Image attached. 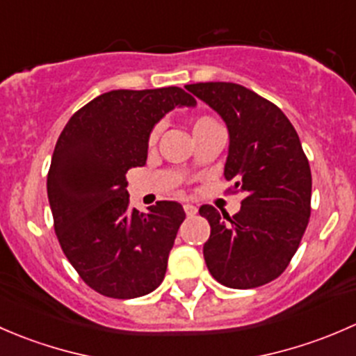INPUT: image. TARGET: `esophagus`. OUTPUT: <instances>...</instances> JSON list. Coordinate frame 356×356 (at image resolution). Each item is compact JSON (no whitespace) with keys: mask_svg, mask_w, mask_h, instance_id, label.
Masks as SVG:
<instances>
[{"mask_svg":"<svg viewBox=\"0 0 356 356\" xmlns=\"http://www.w3.org/2000/svg\"><path fill=\"white\" fill-rule=\"evenodd\" d=\"M184 211H186V215H188V217H193V215L198 211V208H196L195 204H191V203H186L184 204Z\"/></svg>","mask_w":356,"mask_h":356,"instance_id":"34e87169","label":"esophagus"}]
</instances>
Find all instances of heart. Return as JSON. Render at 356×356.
Here are the masks:
<instances>
[{
	"label": "heart",
	"mask_w": 356,
	"mask_h": 356,
	"mask_svg": "<svg viewBox=\"0 0 356 356\" xmlns=\"http://www.w3.org/2000/svg\"><path fill=\"white\" fill-rule=\"evenodd\" d=\"M210 124H217V122H215L211 117H208V115H200V117H196L195 120H193V131H196V129H201V127H204V125H210ZM156 136H158V127L153 129L152 134H149V138H148L149 145H153V143L156 141Z\"/></svg>",
	"instance_id": "heart-1"
}]
</instances>
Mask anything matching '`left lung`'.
<instances>
[{
    "label": "left lung",
    "instance_id": "left-lung-1",
    "mask_svg": "<svg viewBox=\"0 0 356 356\" xmlns=\"http://www.w3.org/2000/svg\"><path fill=\"white\" fill-rule=\"evenodd\" d=\"M186 89L227 124L224 175L234 182L232 193L245 195L232 217L200 207L211 229L203 246L208 270L232 289L267 284L288 268L310 220L312 172L300 138L279 106L245 86L198 82Z\"/></svg>",
    "mask_w": 356,
    "mask_h": 356
}]
</instances>
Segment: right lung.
Here are the masks:
<instances>
[{
    "instance_id": "right-lung-1",
    "label": "right lung",
    "mask_w": 356,
    "mask_h": 356,
    "mask_svg": "<svg viewBox=\"0 0 356 356\" xmlns=\"http://www.w3.org/2000/svg\"><path fill=\"white\" fill-rule=\"evenodd\" d=\"M195 105L175 86L117 89L75 111L60 134L48 172L53 225L72 267L96 293L131 300L163 281L186 213L177 201L132 210L125 174L146 163L149 132L167 111Z\"/></svg>"
}]
</instances>
